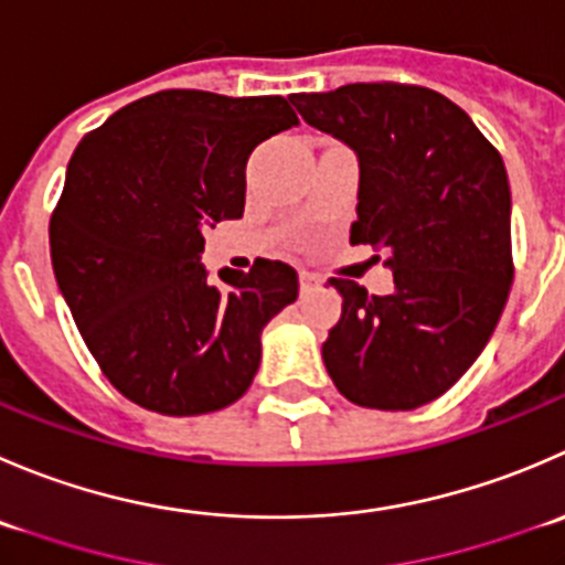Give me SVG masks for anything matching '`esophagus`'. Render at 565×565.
Here are the masks:
<instances>
[{
    "label": "esophagus",
    "instance_id": "obj_1",
    "mask_svg": "<svg viewBox=\"0 0 565 565\" xmlns=\"http://www.w3.org/2000/svg\"><path fill=\"white\" fill-rule=\"evenodd\" d=\"M317 284H320V278H317L315 273L300 270V289H311V287H317Z\"/></svg>",
    "mask_w": 565,
    "mask_h": 565
}]
</instances>
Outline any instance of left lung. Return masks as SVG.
I'll return each mask as SVG.
<instances>
[{
  "label": "left lung",
  "mask_w": 565,
  "mask_h": 565,
  "mask_svg": "<svg viewBox=\"0 0 565 565\" xmlns=\"http://www.w3.org/2000/svg\"><path fill=\"white\" fill-rule=\"evenodd\" d=\"M289 102L355 151L350 243L386 250L394 273L392 295L328 278L342 295V317L322 342L328 375L364 408H419L483 353L511 292V188L500 151L430 87L355 82Z\"/></svg>",
  "instance_id": "8db88e82"
}]
</instances>
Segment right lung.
<instances>
[{
  "label": "right lung",
  "mask_w": 565,
  "mask_h": 565,
  "mask_svg": "<svg viewBox=\"0 0 565 565\" xmlns=\"http://www.w3.org/2000/svg\"><path fill=\"white\" fill-rule=\"evenodd\" d=\"M298 126L287 98L160 90L82 137L49 223L52 267L87 350L131 403L166 416L248 392L262 328L298 298V273L201 265L204 228L245 210V166Z\"/></svg>",
  "instance_id": "obj_1"
}]
</instances>
